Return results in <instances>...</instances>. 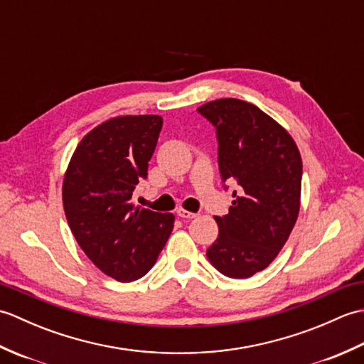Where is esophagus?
<instances>
[{
    "label": "esophagus",
    "instance_id": "esophagus-1",
    "mask_svg": "<svg viewBox=\"0 0 364 364\" xmlns=\"http://www.w3.org/2000/svg\"><path fill=\"white\" fill-rule=\"evenodd\" d=\"M176 214L180 215L181 219H186V220L197 218V214H194V213H189V211H186V210H178V211H176Z\"/></svg>",
    "mask_w": 364,
    "mask_h": 364
}]
</instances>
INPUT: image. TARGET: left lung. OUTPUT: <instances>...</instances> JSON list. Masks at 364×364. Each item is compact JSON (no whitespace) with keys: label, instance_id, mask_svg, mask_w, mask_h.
<instances>
[{"label":"left lung","instance_id":"left-lung-1","mask_svg":"<svg viewBox=\"0 0 364 364\" xmlns=\"http://www.w3.org/2000/svg\"><path fill=\"white\" fill-rule=\"evenodd\" d=\"M198 112L218 129L222 178L239 184L228 214L214 218L219 236L206 257L231 278L252 277L277 258L297 222L300 151L280 123L244 100H214Z\"/></svg>","mask_w":364,"mask_h":364}]
</instances>
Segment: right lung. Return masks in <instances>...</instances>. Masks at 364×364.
<instances>
[{
	"label": "right lung",
	"instance_id": "1",
	"mask_svg": "<svg viewBox=\"0 0 364 364\" xmlns=\"http://www.w3.org/2000/svg\"><path fill=\"white\" fill-rule=\"evenodd\" d=\"M162 128L161 115H117L81 139L63 181L72 233L107 277L133 282L149 272L173 230L175 215L136 206Z\"/></svg>",
	"mask_w": 364,
	"mask_h": 364
}]
</instances>
